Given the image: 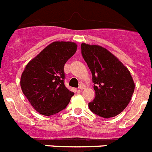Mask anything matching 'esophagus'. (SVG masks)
Masks as SVG:
<instances>
[{
	"label": "esophagus",
	"mask_w": 152,
	"mask_h": 152,
	"mask_svg": "<svg viewBox=\"0 0 152 152\" xmlns=\"http://www.w3.org/2000/svg\"><path fill=\"white\" fill-rule=\"evenodd\" d=\"M79 90H80V91H82V90H84V88H85V86L84 85V84H80V86H79Z\"/></svg>",
	"instance_id": "34e87169"
}]
</instances>
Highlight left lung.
Returning <instances> with one entry per match:
<instances>
[{"label": "left lung", "instance_id": "obj_1", "mask_svg": "<svg viewBox=\"0 0 152 152\" xmlns=\"http://www.w3.org/2000/svg\"><path fill=\"white\" fill-rule=\"evenodd\" d=\"M81 54L92 73L94 100L88 104L103 118L117 116L127 107L135 90L128 68L105 48L82 43Z\"/></svg>", "mask_w": 152, "mask_h": 152}]
</instances>
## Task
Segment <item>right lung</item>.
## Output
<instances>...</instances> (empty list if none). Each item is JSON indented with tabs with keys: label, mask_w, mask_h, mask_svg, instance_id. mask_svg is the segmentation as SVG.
<instances>
[{
	"label": "right lung",
	"mask_w": 152,
	"mask_h": 152,
	"mask_svg": "<svg viewBox=\"0 0 152 152\" xmlns=\"http://www.w3.org/2000/svg\"><path fill=\"white\" fill-rule=\"evenodd\" d=\"M76 51L75 42H54L26 64L21 75V89L42 115L58 113L69 103L74 93L64 85V66Z\"/></svg>",
	"instance_id": "right-lung-1"
}]
</instances>
